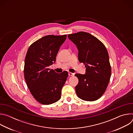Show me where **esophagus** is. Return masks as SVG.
Segmentation results:
<instances>
[{
  "mask_svg": "<svg viewBox=\"0 0 133 133\" xmlns=\"http://www.w3.org/2000/svg\"><path fill=\"white\" fill-rule=\"evenodd\" d=\"M68 75L70 76H72L74 75V74L72 73V72H68Z\"/></svg>",
  "mask_w": 133,
  "mask_h": 133,
  "instance_id": "1",
  "label": "esophagus"
}]
</instances>
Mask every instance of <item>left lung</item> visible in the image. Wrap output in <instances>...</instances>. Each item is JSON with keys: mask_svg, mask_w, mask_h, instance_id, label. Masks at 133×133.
Listing matches in <instances>:
<instances>
[{"mask_svg": "<svg viewBox=\"0 0 133 133\" xmlns=\"http://www.w3.org/2000/svg\"><path fill=\"white\" fill-rule=\"evenodd\" d=\"M68 37L76 45L79 62L86 68L85 74L75 75L78 79L75 87L77 95L85 101H96L105 92L110 78L108 51L102 42L88 32L79 31Z\"/></svg>", "mask_w": 133, "mask_h": 133, "instance_id": "obj_1", "label": "left lung"}]
</instances>
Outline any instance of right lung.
<instances>
[{
    "label": "right lung",
    "instance_id": "obj_1",
    "mask_svg": "<svg viewBox=\"0 0 133 133\" xmlns=\"http://www.w3.org/2000/svg\"><path fill=\"white\" fill-rule=\"evenodd\" d=\"M66 35H47L33 43L29 47L25 60L24 77L34 98L44 105L57 102L68 73H56L48 67L56 61Z\"/></svg>",
    "mask_w": 133,
    "mask_h": 133
}]
</instances>
